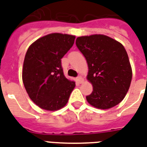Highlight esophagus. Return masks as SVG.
Instances as JSON below:
<instances>
[{
  "label": "esophagus",
  "instance_id": "34e87169",
  "mask_svg": "<svg viewBox=\"0 0 147 147\" xmlns=\"http://www.w3.org/2000/svg\"><path fill=\"white\" fill-rule=\"evenodd\" d=\"M77 81H78V83H82L83 82V77L82 76H78L77 77Z\"/></svg>",
  "mask_w": 147,
  "mask_h": 147
}]
</instances>
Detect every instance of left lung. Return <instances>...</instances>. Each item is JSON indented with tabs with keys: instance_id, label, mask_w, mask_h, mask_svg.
Instances as JSON below:
<instances>
[{
	"instance_id": "1",
	"label": "left lung",
	"mask_w": 147,
	"mask_h": 147,
	"mask_svg": "<svg viewBox=\"0 0 147 147\" xmlns=\"http://www.w3.org/2000/svg\"><path fill=\"white\" fill-rule=\"evenodd\" d=\"M76 44L86 58L89 69L86 79L93 86L86 101L101 109L118 105L128 91L132 78L123 45L104 34L78 37Z\"/></svg>"
}]
</instances>
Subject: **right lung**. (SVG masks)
I'll use <instances>...</instances> for the list:
<instances>
[{"instance_id": "add662e5", "label": "right lung", "mask_w": 147, "mask_h": 147, "mask_svg": "<svg viewBox=\"0 0 147 147\" xmlns=\"http://www.w3.org/2000/svg\"><path fill=\"white\" fill-rule=\"evenodd\" d=\"M76 36L53 33L40 38L27 49L22 79L30 98L42 109L56 111L67 103L76 83L64 76L61 58L71 48Z\"/></svg>"}]
</instances>
